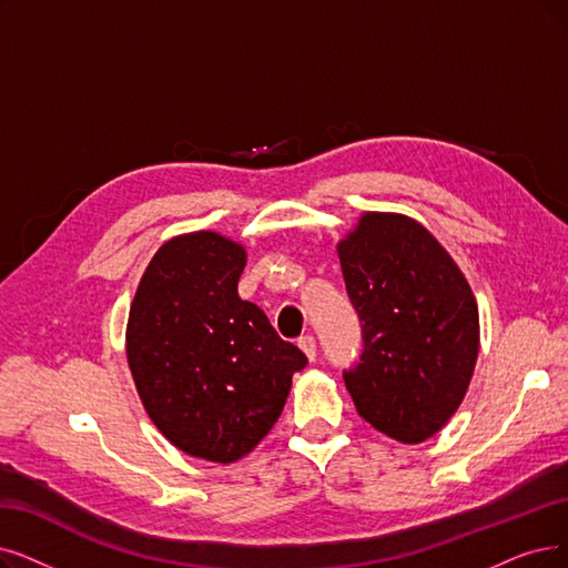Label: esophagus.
<instances>
[{
  "label": "esophagus",
  "mask_w": 568,
  "mask_h": 568,
  "mask_svg": "<svg viewBox=\"0 0 568 568\" xmlns=\"http://www.w3.org/2000/svg\"><path fill=\"white\" fill-rule=\"evenodd\" d=\"M298 347L305 352V356H307L310 361L316 358V339H314L312 335H303V337L298 339Z\"/></svg>",
  "instance_id": "esophagus-1"
}]
</instances>
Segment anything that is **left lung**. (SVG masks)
<instances>
[{"mask_svg":"<svg viewBox=\"0 0 568 568\" xmlns=\"http://www.w3.org/2000/svg\"><path fill=\"white\" fill-rule=\"evenodd\" d=\"M361 354L343 371L356 413L400 443H422L459 407L478 358V305L424 225L366 214L337 244Z\"/></svg>","mask_w":568,"mask_h":568,"instance_id":"8db88e82","label":"left lung"}]
</instances>
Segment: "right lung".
Here are the masks:
<instances>
[{"mask_svg":"<svg viewBox=\"0 0 568 568\" xmlns=\"http://www.w3.org/2000/svg\"><path fill=\"white\" fill-rule=\"evenodd\" d=\"M244 248L216 233L170 240L128 320V363L153 424L181 452L231 464L280 419L307 356L237 296Z\"/></svg>","mask_w":568,"mask_h":568,"instance_id":"obj_1","label":"right lung"}]
</instances>
